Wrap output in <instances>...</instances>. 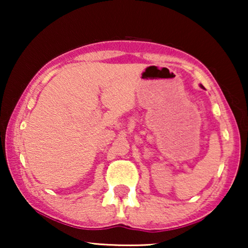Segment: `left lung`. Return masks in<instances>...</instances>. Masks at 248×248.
<instances>
[{
  "mask_svg": "<svg viewBox=\"0 0 248 248\" xmlns=\"http://www.w3.org/2000/svg\"><path fill=\"white\" fill-rule=\"evenodd\" d=\"M201 87H202V88H203V86H201Z\"/></svg>",
  "mask_w": 248,
  "mask_h": 248,
  "instance_id": "left-lung-1",
  "label": "left lung"
}]
</instances>
